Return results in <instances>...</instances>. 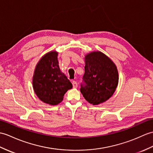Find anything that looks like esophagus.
Returning a JSON list of instances; mask_svg holds the SVG:
<instances>
[{
	"label": "esophagus",
	"mask_w": 153,
	"mask_h": 153,
	"mask_svg": "<svg viewBox=\"0 0 153 153\" xmlns=\"http://www.w3.org/2000/svg\"><path fill=\"white\" fill-rule=\"evenodd\" d=\"M72 85H73L74 88H77V83L75 81H72Z\"/></svg>",
	"instance_id": "1"
}]
</instances>
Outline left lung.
Instances as JSON below:
<instances>
[{"label": "left lung", "mask_w": 153, "mask_h": 153, "mask_svg": "<svg viewBox=\"0 0 153 153\" xmlns=\"http://www.w3.org/2000/svg\"><path fill=\"white\" fill-rule=\"evenodd\" d=\"M83 83L80 91L88 103L98 105L108 100L115 93L119 82L117 66L108 56L93 51L85 56Z\"/></svg>", "instance_id": "8db88e82"}]
</instances>
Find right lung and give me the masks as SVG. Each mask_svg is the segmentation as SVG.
I'll list each match as a JSON object with an SVG mask.
<instances>
[{
	"instance_id": "add662e5",
	"label": "right lung",
	"mask_w": 153,
	"mask_h": 153,
	"mask_svg": "<svg viewBox=\"0 0 153 153\" xmlns=\"http://www.w3.org/2000/svg\"><path fill=\"white\" fill-rule=\"evenodd\" d=\"M57 56V52L52 51L42 56L33 77L34 93L40 100L51 105L61 102L65 94L72 88V84L60 70Z\"/></svg>"
}]
</instances>
